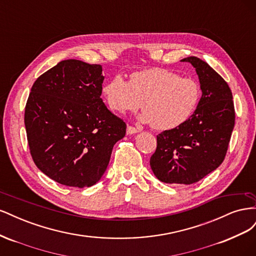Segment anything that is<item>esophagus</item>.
<instances>
[{"instance_id": "esophagus-1", "label": "esophagus", "mask_w": 256, "mask_h": 256, "mask_svg": "<svg viewBox=\"0 0 256 256\" xmlns=\"http://www.w3.org/2000/svg\"><path fill=\"white\" fill-rule=\"evenodd\" d=\"M138 131H140V130L132 127V126H128L127 127V134H138Z\"/></svg>"}]
</instances>
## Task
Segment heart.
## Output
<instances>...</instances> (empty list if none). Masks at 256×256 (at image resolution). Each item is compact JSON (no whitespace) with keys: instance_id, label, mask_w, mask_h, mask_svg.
Listing matches in <instances>:
<instances>
[{"instance_id":"1","label":"heart","mask_w":256,"mask_h":256,"mask_svg":"<svg viewBox=\"0 0 256 256\" xmlns=\"http://www.w3.org/2000/svg\"><path fill=\"white\" fill-rule=\"evenodd\" d=\"M108 106L118 113L134 112L142 106L141 122L157 130L180 126L196 111L198 84L164 68H148L130 74L129 82L116 74L102 88Z\"/></svg>"}]
</instances>
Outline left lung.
Returning <instances> with one entry per match:
<instances>
[{
	"label": "left lung",
	"instance_id": "obj_1",
	"mask_svg": "<svg viewBox=\"0 0 256 256\" xmlns=\"http://www.w3.org/2000/svg\"><path fill=\"white\" fill-rule=\"evenodd\" d=\"M182 62L194 67L202 97L189 120L157 136L150 164L162 182L190 184L223 162L235 125V110L228 83L206 62L196 56Z\"/></svg>",
	"mask_w": 256,
	"mask_h": 256
}]
</instances>
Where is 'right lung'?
<instances>
[{
	"label": "right lung",
	"mask_w": 256,
	"mask_h": 256,
	"mask_svg": "<svg viewBox=\"0 0 256 256\" xmlns=\"http://www.w3.org/2000/svg\"><path fill=\"white\" fill-rule=\"evenodd\" d=\"M102 65L62 60L30 88L24 124L36 166L68 187H90L109 164L114 144L126 134V122L100 98Z\"/></svg>",
	"instance_id": "obj_1"
}]
</instances>
